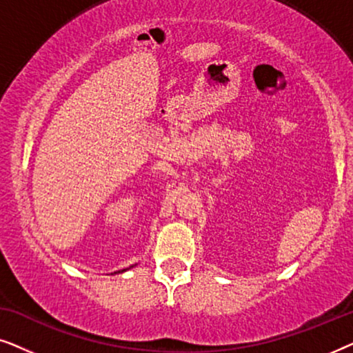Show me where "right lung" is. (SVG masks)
<instances>
[{
  "label": "right lung",
  "instance_id": "obj_1",
  "mask_svg": "<svg viewBox=\"0 0 353 353\" xmlns=\"http://www.w3.org/2000/svg\"><path fill=\"white\" fill-rule=\"evenodd\" d=\"M134 267V265H132V267H130V268H133ZM130 268H123V270H119V272H114V273H123V272H127V270H130ZM112 273V274H114Z\"/></svg>",
  "mask_w": 353,
  "mask_h": 353
}]
</instances>
